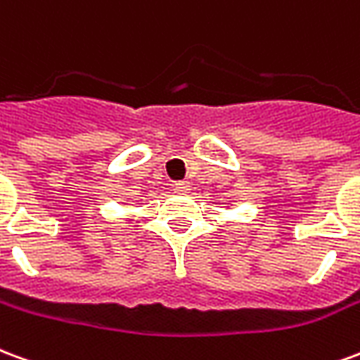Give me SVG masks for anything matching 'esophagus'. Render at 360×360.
<instances>
[{
	"instance_id": "obj_1",
	"label": "esophagus",
	"mask_w": 360,
	"mask_h": 360,
	"mask_svg": "<svg viewBox=\"0 0 360 360\" xmlns=\"http://www.w3.org/2000/svg\"><path fill=\"white\" fill-rule=\"evenodd\" d=\"M174 188H176L178 191H190V182L188 180H178V182H174Z\"/></svg>"
}]
</instances>
